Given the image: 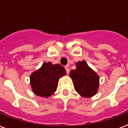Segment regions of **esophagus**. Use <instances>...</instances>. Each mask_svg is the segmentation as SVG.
I'll list each match as a JSON object with an SVG mask.
<instances>
[{"instance_id": "esophagus-1", "label": "esophagus", "mask_w": 128, "mask_h": 128, "mask_svg": "<svg viewBox=\"0 0 128 128\" xmlns=\"http://www.w3.org/2000/svg\"><path fill=\"white\" fill-rule=\"evenodd\" d=\"M65 69H66V73L67 74H68L69 72H70V69H69V66L68 65H66V66H65Z\"/></svg>"}]
</instances>
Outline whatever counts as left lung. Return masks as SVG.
<instances>
[{
    "label": "left lung",
    "instance_id": "1",
    "mask_svg": "<svg viewBox=\"0 0 128 128\" xmlns=\"http://www.w3.org/2000/svg\"><path fill=\"white\" fill-rule=\"evenodd\" d=\"M76 69L70 71L76 91L84 97L95 95L99 86V77L85 61L76 63Z\"/></svg>",
    "mask_w": 128,
    "mask_h": 128
}]
</instances>
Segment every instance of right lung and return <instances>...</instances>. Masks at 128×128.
<instances>
[{"label": "right lung", "mask_w": 128, "mask_h": 128, "mask_svg": "<svg viewBox=\"0 0 128 128\" xmlns=\"http://www.w3.org/2000/svg\"><path fill=\"white\" fill-rule=\"evenodd\" d=\"M66 74V70L60 64L44 63L39 70L30 76L33 92L39 96L49 97L56 90L59 78Z\"/></svg>", "instance_id": "right-lung-1"}]
</instances>
